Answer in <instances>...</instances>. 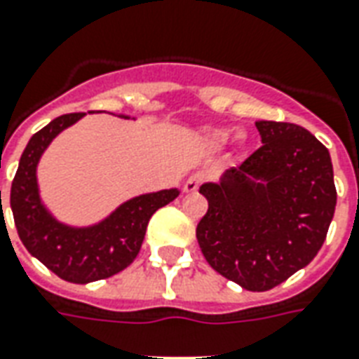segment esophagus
<instances>
[{
  "label": "esophagus",
  "mask_w": 359,
  "mask_h": 359,
  "mask_svg": "<svg viewBox=\"0 0 359 359\" xmlns=\"http://www.w3.org/2000/svg\"><path fill=\"white\" fill-rule=\"evenodd\" d=\"M202 180H204V175L202 172H194V175H190L187 180H184V192H196L200 184H202Z\"/></svg>",
  "instance_id": "obj_1"
}]
</instances>
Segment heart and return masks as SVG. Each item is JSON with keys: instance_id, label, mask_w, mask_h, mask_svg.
<instances>
[{"instance_id": "b5f03b06", "label": "heart", "mask_w": 359, "mask_h": 359, "mask_svg": "<svg viewBox=\"0 0 359 359\" xmlns=\"http://www.w3.org/2000/svg\"><path fill=\"white\" fill-rule=\"evenodd\" d=\"M217 137H219V140H223V137H225V132H222V134H217Z\"/></svg>"}]
</instances>
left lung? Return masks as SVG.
<instances>
[{
    "label": "left lung",
    "instance_id": "1",
    "mask_svg": "<svg viewBox=\"0 0 359 359\" xmlns=\"http://www.w3.org/2000/svg\"><path fill=\"white\" fill-rule=\"evenodd\" d=\"M262 147L219 182H204L196 239L208 264L268 292L309 264L327 239L337 188L330 154L305 128L258 120Z\"/></svg>",
    "mask_w": 359,
    "mask_h": 359
}]
</instances>
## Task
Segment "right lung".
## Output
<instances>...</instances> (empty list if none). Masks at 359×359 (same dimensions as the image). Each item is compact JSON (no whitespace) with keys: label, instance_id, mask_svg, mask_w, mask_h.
<instances>
[{"label":"right lung","instance_id":"obj_1","mask_svg":"<svg viewBox=\"0 0 359 359\" xmlns=\"http://www.w3.org/2000/svg\"><path fill=\"white\" fill-rule=\"evenodd\" d=\"M83 116V112L64 114L36 132L22 151L11 184V210L22 245L48 270L72 284L104 280L130 266L142 249L151 215L180 194L179 188L140 194L87 227L56 219L40 198L36 169L52 140Z\"/></svg>","mask_w":359,"mask_h":359}]
</instances>
